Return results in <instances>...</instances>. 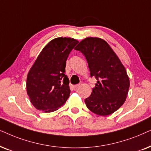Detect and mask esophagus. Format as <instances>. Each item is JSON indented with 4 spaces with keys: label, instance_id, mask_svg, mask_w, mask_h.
<instances>
[{
    "label": "esophagus",
    "instance_id": "1",
    "mask_svg": "<svg viewBox=\"0 0 151 151\" xmlns=\"http://www.w3.org/2000/svg\"><path fill=\"white\" fill-rule=\"evenodd\" d=\"M80 86H81V85H80V84H77V85H74V86H73V88H74V90H77L78 88H79Z\"/></svg>",
    "mask_w": 151,
    "mask_h": 151
}]
</instances>
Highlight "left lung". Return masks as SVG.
<instances>
[{
    "mask_svg": "<svg viewBox=\"0 0 151 151\" xmlns=\"http://www.w3.org/2000/svg\"><path fill=\"white\" fill-rule=\"evenodd\" d=\"M74 49L85 56L90 76L97 80L85 99L86 106L98 115L112 114L127 97L130 81L125 67L107 42L100 38H86Z\"/></svg>",
    "mask_w": 151,
    "mask_h": 151,
    "instance_id": "1",
    "label": "left lung"
}]
</instances>
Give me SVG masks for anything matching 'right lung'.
Listing matches in <instances>:
<instances>
[{"label":"right lung","mask_w":151,"mask_h":151,"mask_svg":"<svg viewBox=\"0 0 151 151\" xmlns=\"http://www.w3.org/2000/svg\"><path fill=\"white\" fill-rule=\"evenodd\" d=\"M78 43L70 37L52 39L30 68L26 83L27 93L37 110L55 111L67 101L70 89L69 79L65 74L66 60Z\"/></svg>","instance_id":"right-lung-1"}]
</instances>
